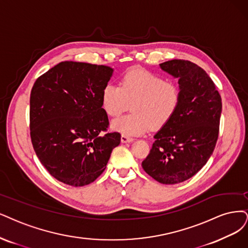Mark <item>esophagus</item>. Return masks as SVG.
<instances>
[{"instance_id":"1","label":"esophagus","mask_w":248,"mask_h":248,"mask_svg":"<svg viewBox=\"0 0 248 248\" xmlns=\"http://www.w3.org/2000/svg\"><path fill=\"white\" fill-rule=\"evenodd\" d=\"M121 140H122V142H123V143H131V142H133V141H134V139H133V138H131V137L126 136V135H122V138H121Z\"/></svg>"}]
</instances>
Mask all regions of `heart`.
Segmentation results:
<instances>
[{
  "instance_id": "1",
  "label": "heart",
  "mask_w": 248,
  "mask_h": 248,
  "mask_svg": "<svg viewBox=\"0 0 248 248\" xmlns=\"http://www.w3.org/2000/svg\"><path fill=\"white\" fill-rule=\"evenodd\" d=\"M177 84L143 69L127 71L121 87L109 82L102 91V106L110 116H117L130 107L132 113L115 118L111 129L126 136H138L159 129L175 115L180 104Z\"/></svg>"
}]
</instances>
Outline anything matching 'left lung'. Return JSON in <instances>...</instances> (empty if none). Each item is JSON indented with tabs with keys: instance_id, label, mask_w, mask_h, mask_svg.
<instances>
[{
	"instance_id": "8db88e82",
	"label": "left lung",
	"mask_w": 248,
	"mask_h": 248,
	"mask_svg": "<svg viewBox=\"0 0 248 248\" xmlns=\"http://www.w3.org/2000/svg\"><path fill=\"white\" fill-rule=\"evenodd\" d=\"M159 66L178 78L181 99L175 115L154 135L142 168L161 184L172 185L193 177L212 156L222 99L212 78L195 63L173 59Z\"/></svg>"
}]
</instances>
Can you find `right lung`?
Instances as JSON below:
<instances>
[{
  "mask_svg": "<svg viewBox=\"0 0 248 248\" xmlns=\"http://www.w3.org/2000/svg\"><path fill=\"white\" fill-rule=\"evenodd\" d=\"M113 68L64 61L35 80L31 93V138L36 156L50 175L81 187L107 166L121 134L108 127L102 91Z\"/></svg>",
  "mask_w": 248,
  "mask_h": 248,
  "instance_id": "right-lung-1",
  "label": "right lung"
}]
</instances>
